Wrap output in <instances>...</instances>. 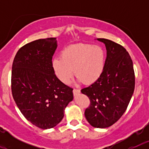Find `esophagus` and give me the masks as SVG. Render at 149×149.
<instances>
[{"mask_svg": "<svg viewBox=\"0 0 149 149\" xmlns=\"http://www.w3.org/2000/svg\"><path fill=\"white\" fill-rule=\"evenodd\" d=\"M80 93H81V90H80V89H73L74 95H78Z\"/></svg>", "mask_w": 149, "mask_h": 149, "instance_id": "obj_1", "label": "esophagus"}]
</instances>
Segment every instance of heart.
<instances>
[{"mask_svg":"<svg viewBox=\"0 0 149 149\" xmlns=\"http://www.w3.org/2000/svg\"><path fill=\"white\" fill-rule=\"evenodd\" d=\"M106 55L98 45L78 44L70 45L62 51L61 58L52 60L56 76L64 84L70 82L74 75L85 84L97 81L104 70Z\"/></svg>","mask_w":149,"mask_h":149,"instance_id":"b5f03b06","label":"heart"}]
</instances>
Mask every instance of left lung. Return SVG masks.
<instances>
[{
    "label": "left lung",
    "instance_id": "left-lung-1",
    "mask_svg": "<svg viewBox=\"0 0 149 149\" xmlns=\"http://www.w3.org/2000/svg\"><path fill=\"white\" fill-rule=\"evenodd\" d=\"M97 40L106 47L104 70L98 81L81 89V93L90 100L84 113L86 120L93 127L105 128L125 112L134 93L135 76L132 60L125 48L109 39Z\"/></svg>",
    "mask_w": 149,
    "mask_h": 149
}]
</instances>
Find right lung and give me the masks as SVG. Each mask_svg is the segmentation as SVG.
I'll list each match as a JSON object with an SVG mask.
<instances>
[{"label":"right lung","instance_id":"add662e5","mask_svg":"<svg viewBox=\"0 0 149 149\" xmlns=\"http://www.w3.org/2000/svg\"><path fill=\"white\" fill-rule=\"evenodd\" d=\"M56 38L40 39L18 50L12 67V93L21 113L42 129L55 127L62 121L73 89L55 75L52 57Z\"/></svg>","mask_w":149,"mask_h":149}]
</instances>
